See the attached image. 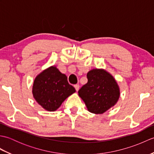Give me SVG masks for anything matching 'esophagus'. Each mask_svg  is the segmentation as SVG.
Here are the masks:
<instances>
[{"instance_id": "34e87169", "label": "esophagus", "mask_w": 154, "mask_h": 154, "mask_svg": "<svg viewBox=\"0 0 154 154\" xmlns=\"http://www.w3.org/2000/svg\"><path fill=\"white\" fill-rule=\"evenodd\" d=\"M74 87L75 88V90H76L77 91H79V85H74Z\"/></svg>"}]
</instances>
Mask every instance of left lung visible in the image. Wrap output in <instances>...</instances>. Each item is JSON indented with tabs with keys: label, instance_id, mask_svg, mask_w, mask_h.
<instances>
[{
	"label": "left lung",
	"instance_id": "1",
	"mask_svg": "<svg viewBox=\"0 0 154 154\" xmlns=\"http://www.w3.org/2000/svg\"><path fill=\"white\" fill-rule=\"evenodd\" d=\"M88 82L78 91L88 110L103 114L115 105L120 89L112 75L103 69H93L87 75Z\"/></svg>",
	"mask_w": 154,
	"mask_h": 154
}]
</instances>
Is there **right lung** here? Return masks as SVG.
Segmentation results:
<instances>
[{
    "instance_id": "add662e5",
    "label": "right lung",
    "mask_w": 154,
    "mask_h": 154,
    "mask_svg": "<svg viewBox=\"0 0 154 154\" xmlns=\"http://www.w3.org/2000/svg\"><path fill=\"white\" fill-rule=\"evenodd\" d=\"M75 92L67 77L55 66L44 70L35 78L32 94L36 102L48 111H55L62 103Z\"/></svg>"
}]
</instances>
